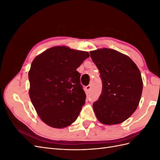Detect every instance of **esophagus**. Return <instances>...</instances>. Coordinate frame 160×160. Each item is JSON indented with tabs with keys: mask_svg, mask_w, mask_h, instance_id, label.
I'll use <instances>...</instances> for the list:
<instances>
[{
	"mask_svg": "<svg viewBox=\"0 0 160 160\" xmlns=\"http://www.w3.org/2000/svg\"><path fill=\"white\" fill-rule=\"evenodd\" d=\"M91 85H88L85 87V90H86V91H88V93H89V92H90V91H91Z\"/></svg>",
	"mask_w": 160,
	"mask_h": 160,
	"instance_id": "34e87169",
	"label": "esophagus"
}]
</instances>
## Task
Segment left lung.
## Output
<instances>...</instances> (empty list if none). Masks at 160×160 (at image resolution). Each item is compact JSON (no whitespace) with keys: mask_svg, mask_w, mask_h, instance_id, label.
<instances>
[{"mask_svg":"<svg viewBox=\"0 0 160 160\" xmlns=\"http://www.w3.org/2000/svg\"><path fill=\"white\" fill-rule=\"evenodd\" d=\"M100 72L102 92L93 104L99 122L105 125L123 122L136 110L143 89L141 72L123 53L103 48L90 52Z\"/></svg>","mask_w":160,"mask_h":160,"instance_id":"obj_1","label":"left lung"}]
</instances>
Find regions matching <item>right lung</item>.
I'll list each match as a JSON object with an SVG mask.
<instances>
[{
    "mask_svg": "<svg viewBox=\"0 0 160 160\" xmlns=\"http://www.w3.org/2000/svg\"><path fill=\"white\" fill-rule=\"evenodd\" d=\"M89 57L88 52L58 46L32 62L29 96L38 115L49 126L66 128L79 116L86 95L76 70Z\"/></svg>",
    "mask_w": 160,
    "mask_h": 160,
    "instance_id": "obj_1",
    "label": "right lung"
}]
</instances>
